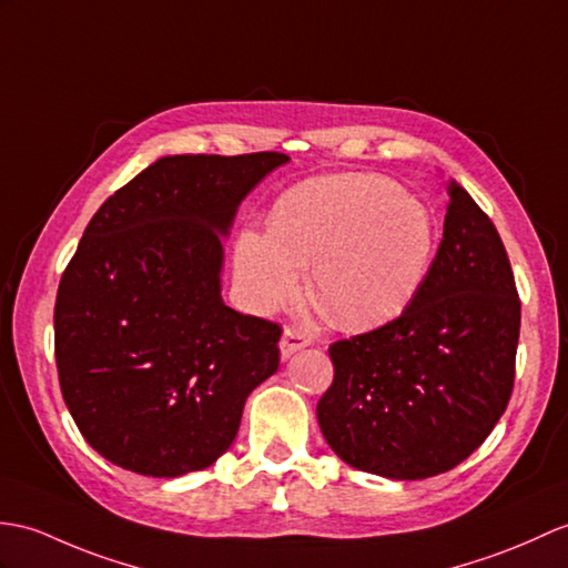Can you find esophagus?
<instances>
[{"label":"esophagus","mask_w":568,"mask_h":568,"mask_svg":"<svg viewBox=\"0 0 568 568\" xmlns=\"http://www.w3.org/2000/svg\"><path fill=\"white\" fill-rule=\"evenodd\" d=\"M312 344V338L307 332H302V328L297 326H287L283 332V338H281V353L283 358H290V355L302 351L305 346Z\"/></svg>","instance_id":"34e87169"}]
</instances>
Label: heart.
Here are the masks:
<instances>
[{
    "label": "heart",
    "instance_id": "1",
    "mask_svg": "<svg viewBox=\"0 0 568 568\" xmlns=\"http://www.w3.org/2000/svg\"><path fill=\"white\" fill-rule=\"evenodd\" d=\"M435 254L426 205L392 181L338 174L297 183L281 195L271 230H244L234 248L242 295L256 310L295 300L302 268L312 295L344 328H375L412 305Z\"/></svg>",
    "mask_w": 568,
    "mask_h": 568
}]
</instances>
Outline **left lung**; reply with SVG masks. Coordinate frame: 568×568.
Listing matches in <instances>:
<instances>
[{"label": "left lung", "mask_w": 568, "mask_h": 568, "mask_svg": "<svg viewBox=\"0 0 568 568\" xmlns=\"http://www.w3.org/2000/svg\"><path fill=\"white\" fill-rule=\"evenodd\" d=\"M443 242L397 320L334 341L316 404L332 450L389 479H426L467 459L504 416L516 382L520 297L491 217L447 183Z\"/></svg>", "instance_id": "1"}]
</instances>
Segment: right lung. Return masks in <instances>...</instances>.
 <instances>
[{"instance_id":"add662e5","label":"right lung","mask_w":568,"mask_h":568,"mask_svg":"<svg viewBox=\"0 0 568 568\" xmlns=\"http://www.w3.org/2000/svg\"><path fill=\"white\" fill-rule=\"evenodd\" d=\"M283 152L162 156L89 220L55 300V363L79 433L109 463L181 477L227 453L281 365V324L220 297L236 205Z\"/></svg>"}]
</instances>
